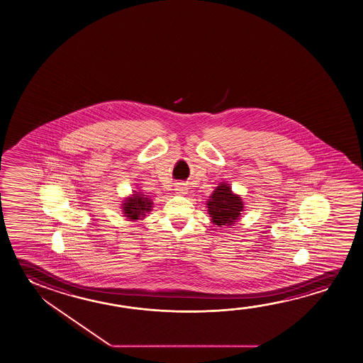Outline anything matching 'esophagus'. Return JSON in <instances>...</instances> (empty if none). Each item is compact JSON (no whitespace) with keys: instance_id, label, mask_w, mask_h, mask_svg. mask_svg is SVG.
<instances>
[{"instance_id":"34e87169","label":"esophagus","mask_w":363,"mask_h":363,"mask_svg":"<svg viewBox=\"0 0 363 363\" xmlns=\"http://www.w3.org/2000/svg\"><path fill=\"white\" fill-rule=\"evenodd\" d=\"M175 190H177V193H179V194H185L188 188L184 186V184H178L175 186Z\"/></svg>"}]
</instances>
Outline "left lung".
I'll list each match as a JSON object with an SVG mask.
<instances>
[{"label": "left lung", "instance_id": "8db88e82", "mask_svg": "<svg viewBox=\"0 0 363 363\" xmlns=\"http://www.w3.org/2000/svg\"><path fill=\"white\" fill-rule=\"evenodd\" d=\"M207 206L208 213L211 214L212 222L217 225H235L243 209L241 198L235 196L227 184L217 186Z\"/></svg>", "mask_w": 363, "mask_h": 363}]
</instances>
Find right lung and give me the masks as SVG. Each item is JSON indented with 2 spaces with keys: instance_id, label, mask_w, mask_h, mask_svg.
I'll list each match as a JSON object with an SVG mask.
<instances>
[{
  "instance_id": "add662e5",
  "label": "right lung",
  "mask_w": 363,
  "mask_h": 363,
  "mask_svg": "<svg viewBox=\"0 0 363 363\" xmlns=\"http://www.w3.org/2000/svg\"><path fill=\"white\" fill-rule=\"evenodd\" d=\"M151 204L152 203L149 201V198H145L143 194H133V198L123 203V212L127 218L140 219L151 211Z\"/></svg>"
}]
</instances>
